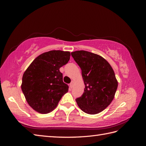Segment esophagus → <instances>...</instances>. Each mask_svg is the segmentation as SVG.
<instances>
[{
	"instance_id": "obj_1",
	"label": "esophagus",
	"mask_w": 146,
	"mask_h": 146,
	"mask_svg": "<svg viewBox=\"0 0 146 146\" xmlns=\"http://www.w3.org/2000/svg\"><path fill=\"white\" fill-rule=\"evenodd\" d=\"M69 87H70V88H72L74 87V82H72L71 83H70V85H69Z\"/></svg>"
}]
</instances>
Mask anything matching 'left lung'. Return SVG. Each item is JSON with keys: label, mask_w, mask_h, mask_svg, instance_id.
<instances>
[{"label": "left lung", "mask_w": 146, "mask_h": 146, "mask_svg": "<svg viewBox=\"0 0 146 146\" xmlns=\"http://www.w3.org/2000/svg\"><path fill=\"white\" fill-rule=\"evenodd\" d=\"M80 66L85 88L77 105L87 114H98L107 108L114 99L117 88L114 72L103 57L85 50L71 53Z\"/></svg>", "instance_id": "obj_1"}]
</instances>
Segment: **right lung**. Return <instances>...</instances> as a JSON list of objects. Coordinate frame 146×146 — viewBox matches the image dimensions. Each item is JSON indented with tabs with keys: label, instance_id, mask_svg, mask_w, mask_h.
<instances>
[{
	"label": "right lung",
	"instance_id": "right-lung-1",
	"mask_svg": "<svg viewBox=\"0 0 146 146\" xmlns=\"http://www.w3.org/2000/svg\"><path fill=\"white\" fill-rule=\"evenodd\" d=\"M70 52L50 50L39 55L24 73L21 89L29 105L42 114L58 105L69 86L63 81L60 68L68 63Z\"/></svg>",
	"mask_w": 146,
	"mask_h": 146
}]
</instances>
